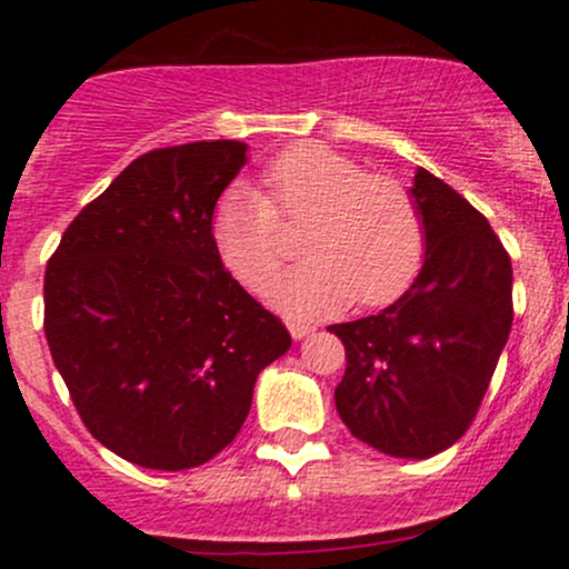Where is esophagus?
Wrapping results in <instances>:
<instances>
[{
    "instance_id": "34e87169",
    "label": "esophagus",
    "mask_w": 569,
    "mask_h": 569,
    "mask_svg": "<svg viewBox=\"0 0 569 569\" xmlns=\"http://www.w3.org/2000/svg\"><path fill=\"white\" fill-rule=\"evenodd\" d=\"M289 332H291V338H306V336H311L313 327L306 325V321H289Z\"/></svg>"
}]
</instances>
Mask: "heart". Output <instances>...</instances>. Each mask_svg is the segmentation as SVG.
Segmentation results:
<instances>
[{
    "label": "heart",
    "mask_w": 569,
    "mask_h": 569,
    "mask_svg": "<svg viewBox=\"0 0 569 569\" xmlns=\"http://www.w3.org/2000/svg\"><path fill=\"white\" fill-rule=\"evenodd\" d=\"M269 198L233 183L211 211V237L226 267L250 289H263L283 261L280 220L311 214L308 258L269 286V300L297 319L325 317L358 297L386 306L405 295L423 261L418 206L396 178L317 142L291 146L267 173Z\"/></svg>",
    "instance_id": "b5f03b06"
}]
</instances>
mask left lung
Segmentation results:
<instances>
[{
    "label": "left lung",
    "mask_w": 569,
    "mask_h": 569,
    "mask_svg": "<svg viewBox=\"0 0 569 569\" xmlns=\"http://www.w3.org/2000/svg\"><path fill=\"white\" fill-rule=\"evenodd\" d=\"M423 267L386 311L330 325L347 349L336 410L349 432L401 460L440 455L468 432L512 330V261L457 189L412 176Z\"/></svg>",
    "instance_id": "left-lung-1"
}]
</instances>
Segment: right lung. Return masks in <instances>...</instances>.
<instances>
[{"instance_id": "obj_1", "label": "right lung", "mask_w": 569, "mask_h": 569, "mask_svg": "<svg viewBox=\"0 0 569 569\" xmlns=\"http://www.w3.org/2000/svg\"><path fill=\"white\" fill-rule=\"evenodd\" d=\"M244 164L239 140L142 153L73 217L46 267L51 360L90 435L140 468L220 455L261 369L291 347L211 237V211Z\"/></svg>"}]
</instances>
